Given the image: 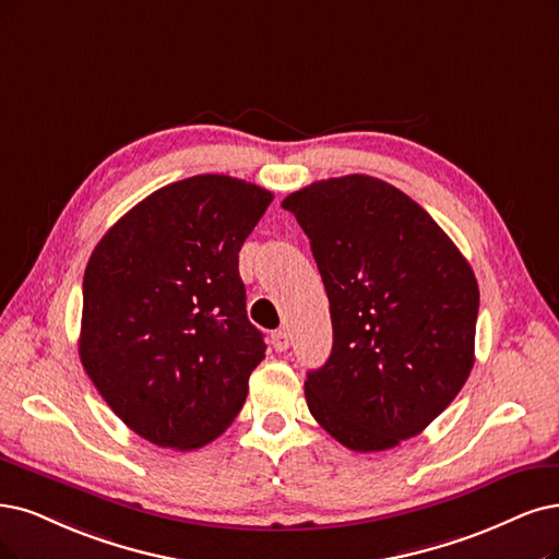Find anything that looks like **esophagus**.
Masks as SVG:
<instances>
[{"instance_id":"esophagus-1","label":"esophagus","mask_w":559,"mask_h":559,"mask_svg":"<svg viewBox=\"0 0 559 559\" xmlns=\"http://www.w3.org/2000/svg\"><path fill=\"white\" fill-rule=\"evenodd\" d=\"M272 343L276 347V353H285V349L290 347V334H287L285 329H278V332L272 334Z\"/></svg>"}]
</instances>
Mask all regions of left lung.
Wrapping results in <instances>:
<instances>
[{"mask_svg":"<svg viewBox=\"0 0 559 559\" xmlns=\"http://www.w3.org/2000/svg\"><path fill=\"white\" fill-rule=\"evenodd\" d=\"M283 210L311 239L334 326L332 355L304 382L311 415L361 453L419 436L474 366L469 262L415 200L368 175L316 181Z\"/></svg>","mask_w":559,"mask_h":559,"instance_id":"1","label":"left lung"}]
</instances>
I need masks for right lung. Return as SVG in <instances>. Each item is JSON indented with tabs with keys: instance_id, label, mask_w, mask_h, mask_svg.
Returning <instances> with one entry per match:
<instances>
[{
	"instance_id": "add662e5",
	"label": "right lung",
	"mask_w": 559,
	"mask_h": 559,
	"mask_svg": "<svg viewBox=\"0 0 559 559\" xmlns=\"http://www.w3.org/2000/svg\"><path fill=\"white\" fill-rule=\"evenodd\" d=\"M274 195L227 175L163 186L96 243L82 281L80 361L115 415L189 451L235 421L264 359L239 251Z\"/></svg>"
}]
</instances>
